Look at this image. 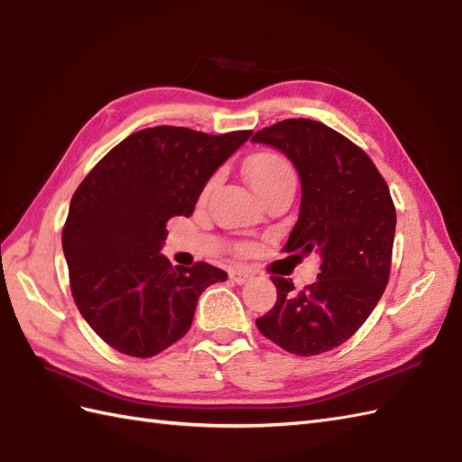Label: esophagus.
<instances>
[{"label":"esophagus","instance_id":"1","mask_svg":"<svg viewBox=\"0 0 462 462\" xmlns=\"http://www.w3.org/2000/svg\"><path fill=\"white\" fill-rule=\"evenodd\" d=\"M250 277H252V272H248V270H232V272H230V280H232L234 283H238V285L248 282Z\"/></svg>","mask_w":462,"mask_h":462}]
</instances>
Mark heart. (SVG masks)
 <instances>
[{"label": "heart", "instance_id": "1", "mask_svg": "<svg viewBox=\"0 0 462 462\" xmlns=\"http://www.w3.org/2000/svg\"><path fill=\"white\" fill-rule=\"evenodd\" d=\"M245 175H248L250 185L260 199L280 189H295L297 185V173L291 161L277 152H260L252 155L245 161ZM214 182H217V177H210L207 180L205 189H202V197L208 195ZM248 250L250 245H242V252Z\"/></svg>", "mask_w": 462, "mask_h": 462}]
</instances>
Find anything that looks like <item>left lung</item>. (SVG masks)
I'll return each instance as SVG.
<instances>
[{
	"label": "left lung",
	"instance_id": "obj_1",
	"mask_svg": "<svg viewBox=\"0 0 462 462\" xmlns=\"http://www.w3.org/2000/svg\"><path fill=\"white\" fill-rule=\"evenodd\" d=\"M293 161L303 197L283 252L320 255L317 282L297 291L272 275L277 301L255 325L297 356H317L346 342L378 305L390 280L395 207L368 153L332 127L297 117L257 132Z\"/></svg>",
	"mask_w": 462,
	"mask_h": 462
}]
</instances>
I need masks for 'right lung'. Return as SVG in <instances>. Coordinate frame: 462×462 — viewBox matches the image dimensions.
<instances>
[{
  "label": "right lung",
  "mask_w": 462,
  "mask_h": 462,
  "mask_svg": "<svg viewBox=\"0 0 462 462\" xmlns=\"http://www.w3.org/2000/svg\"><path fill=\"white\" fill-rule=\"evenodd\" d=\"M250 135L147 127L110 149L74 190L62 226L70 291L106 345L155 356L187 335L200 293L226 280L207 262L171 265L159 250L167 222L190 217L210 175Z\"/></svg>",
  "instance_id": "right-lung-1"
}]
</instances>
